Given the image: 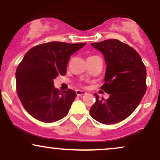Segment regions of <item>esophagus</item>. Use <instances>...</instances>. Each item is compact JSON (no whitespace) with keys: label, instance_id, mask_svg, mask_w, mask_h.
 Wrapping results in <instances>:
<instances>
[{"label":"esophagus","instance_id":"34e87169","mask_svg":"<svg viewBox=\"0 0 160 160\" xmlns=\"http://www.w3.org/2000/svg\"><path fill=\"white\" fill-rule=\"evenodd\" d=\"M76 94L78 95V96H82V95H84L86 94V92L82 91V90H77L76 91Z\"/></svg>","mask_w":160,"mask_h":160}]
</instances>
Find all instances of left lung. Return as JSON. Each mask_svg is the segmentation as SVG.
I'll return each mask as SVG.
<instances>
[{
	"mask_svg": "<svg viewBox=\"0 0 160 160\" xmlns=\"http://www.w3.org/2000/svg\"><path fill=\"white\" fill-rule=\"evenodd\" d=\"M91 45L104 55L107 64L101 89L109 98L98 99L90 108L91 117L103 124L121 122L132 113L147 91L146 67L132 47L118 40H106Z\"/></svg>",
	"mask_w": 160,
	"mask_h": 160,
	"instance_id": "1",
	"label": "left lung"
}]
</instances>
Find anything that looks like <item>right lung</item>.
<instances>
[{
  "instance_id": "right-lung-1",
  "label": "right lung",
  "mask_w": 160,
  "mask_h": 160,
  "mask_svg": "<svg viewBox=\"0 0 160 160\" xmlns=\"http://www.w3.org/2000/svg\"><path fill=\"white\" fill-rule=\"evenodd\" d=\"M86 44L49 42L25 55L16 69V92L25 111L36 120L53 122L68 113L76 92L68 89L61 93L53 80L66 74L70 57Z\"/></svg>"
}]
</instances>
